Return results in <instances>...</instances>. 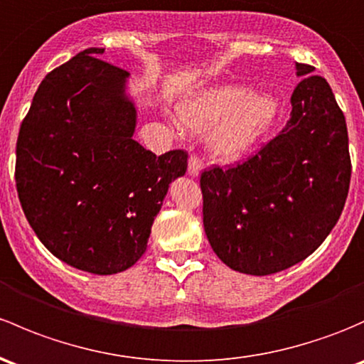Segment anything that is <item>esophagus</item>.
<instances>
[{
  "mask_svg": "<svg viewBox=\"0 0 364 364\" xmlns=\"http://www.w3.org/2000/svg\"><path fill=\"white\" fill-rule=\"evenodd\" d=\"M202 169V159L198 155L190 156V162H188V174L190 176H198V172Z\"/></svg>",
  "mask_w": 364,
  "mask_h": 364,
  "instance_id": "esophagus-1",
  "label": "esophagus"
}]
</instances>
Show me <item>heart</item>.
Returning a JSON list of instances; mask_svg holds the SVG:
<instances>
[{"instance_id":"heart-1","label":"heart","mask_w":364,"mask_h":364,"mask_svg":"<svg viewBox=\"0 0 364 364\" xmlns=\"http://www.w3.org/2000/svg\"><path fill=\"white\" fill-rule=\"evenodd\" d=\"M275 114L265 94L247 95L240 87H218L178 106V120L195 132L214 127L211 144L221 159H237L252 146Z\"/></svg>"}]
</instances>
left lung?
<instances>
[{"label":"left lung","mask_w":364,"mask_h":364,"mask_svg":"<svg viewBox=\"0 0 364 364\" xmlns=\"http://www.w3.org/2000/svg\"><path fill=\"white\" fill-rule=\"evenodd\" d=\"M312 66L296 64V75ZM279 136L237 166L200 174L204 230L230 269L269 275L296 265L323 244L350 185L346 117L321 76L301 80Z\"/></svg>","instance_id":"left-lung-1"}]
</instances>
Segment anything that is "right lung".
<instances>
[{
  "instance_id": "right-lung-1",
  "label": "right lung",
  "mask_w": 364,
  "mask_h": 364,
  "mask_svg": "<svg viewBox=\"0 0 364 364\" xmlns=\"http://www.w3.org/2000/svg\"><path fill=\"white\" fill-rule=\"evenodd\" d=\"M87 48L48 73L17 139L15 183L31 228L53 256L112 275L132 267L188 153L156 156L132 139L129 73Z\"/></svg>"
}]
</instances>
